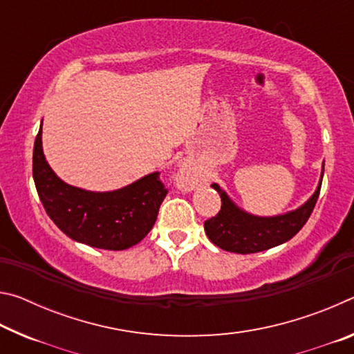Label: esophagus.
<instances>
[{
	"mask_svg": "<svg viewBox=\"0 0 354 354\" xmlns=\"http://www.w3.org/2000/svg\"><path fill=\"white\" fill-rule=\"evenodd\" d=\"M176 183H178V187L183 189V190H192L195 187L196 184V178L194 173H192L189 169H181L179 171V175L176 178Z\"/></svg>",
	"mask_w": 354,
	"mask_h": 354,
	"instance_id": "1",
	"label": "esophagus"
}]
</instances>
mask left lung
Segmentation results:
<instances>
[{
	"instance_id": "obj_1",
	"label": "left lung",
	"mask_w": 354,
	"mask_h": 354,
	"mask_svg": "<svg viewBox=\"0 0 354 354\" xmlns=\"http://www.w3.org/2000/svg\"><path fill=\"white\" fill-rule=\"evenodd\" d=\"M325 162H323L320 183L314 195L295 211L274 215V217H257L245 212L236 206L225 190L218 184L212 187L218 192L221 198V209L215 217L205 221V231L214 245L231 253L250 254L278 247L297 234L306 223L319 198Z\"/></svg>"
}]
</instances>
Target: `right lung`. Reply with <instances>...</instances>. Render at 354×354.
I'll list each match as a JSON object with an SVG mask.
<instances>
[{
	"instance_id": "obj_1",
	"label": "right lung",
	"mask_w": 354,
	"mask_h": 354,
	"mask_svg": "<svg viewBox=\"0 0 354 354\" xmlns=\"http://www.w3.org/2000/svg\"><path fill=\"white\" fill-rule=\"evenodd\" d=\"M32 176L45 211L64 234L101 250H127L145 237L167 190L159 171L112 192H91L64 183L48 165L41 127L35 137Z\"/></svg>"
}]
</instances>
